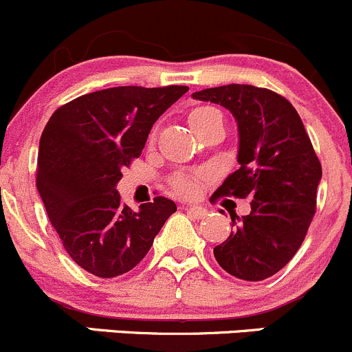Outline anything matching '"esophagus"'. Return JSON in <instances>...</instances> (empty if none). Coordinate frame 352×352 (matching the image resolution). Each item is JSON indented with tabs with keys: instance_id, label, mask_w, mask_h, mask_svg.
I'll return each mask as SVG.
<instances>
[{
	"instance_id": "1",
	"label": "esophagus",
	"mask_w": 352,
	"mask_h": 352,
	"mask_svg": "<svg viewBox=\"0 0 352 352\" xmlns=\"http://www.w3.org/2000/svg\"><path fill=\"white\" fill-rule=\"evenodd\" d=\"M183 210H186L190 215H193L195 219H203V217H206V208H203V206H195V205H184Z\"/></svg>"
}]
</instances>
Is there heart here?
Here are the masks:
<instances>
[{"instance_id": "heart-1", "label": "heart", "mask_w": 352, "mask_h": 352, "mask_svg": "<svg viewBox=\"0 0 352 352\" xmlns=\"http://www.w3.org/2000/svg\"><path fill=\"white\" fill-rule=\"evenodd\" d=\"M215 115H220L215 108L212 107H198L195 110H191L190 117H188V122L190 125H197V123H201L208 118L215 117ZM203 177L201 173H197V175H177L173 177L171 188L176 195L179 197H193L198 191V183Z\"/></svg>"}]
</instances>
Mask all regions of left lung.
I'll list each match as a JSON object with an SVG mask.
<instances>
[{
	"instance_id": "left-lung-1",
	"label": "left lung",
	"mask_w": 352,
	"mask_h": 352,
	"mask_svg": "<svg viewBox=\"0 0 352 352\" xmlns=\"http://www.w3.org/2000/svg\"><path fill=\"white\" fill-rule=\"evenodd\" d=\"M195 100L222 104L239 129L241 168L217 197L252 198L251 213L215 245L217 263L239 280L276 274L296 254L317 206L322 166L298 111L285 96L251 85H227L193 93Z\"/></svg>"
}]
</instances>
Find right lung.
<instances>
[{
  "mask_svg": "<svg viewBox=\"0 0 352 352\" xmlns=\"http://www.w3.org/2000/svg\"><path fill=\"white\" fill-rule=\"evenodd\" d=\"M188 86H118L88 93L57 108L41 137L37 190L64 249L100 278L135 267L176 212L164 197L133 212L117 183L139 157L155 120Z\"/></svg>",
  "mask_w": 352,
  "mask_h": 352,
  "instance_id": "obj_1",
  "label": "right lung"
}]
</instances>
